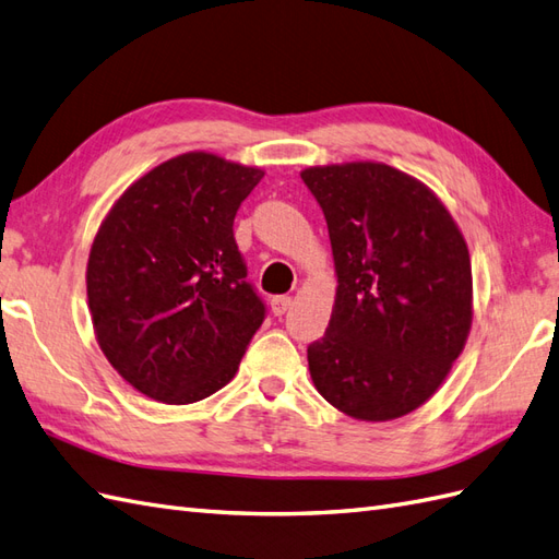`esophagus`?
Listing matches in <instances>:
<instances>
[{
	"label": "esophagus",
	"instance_id": "34e87169",
	"mask_svg": "<svg viewBox=\"0 0 559 559\" xmlns=\"http://www.w3.org/2000/svg\"><path fill=\"white\" fill-rule=\"evenodd\" d=\"M290 305H293V299L288 295H278L271 299V311H274L276 317H283V313L290 309Z\"/></svg>",
	"mask_w": 559,
	"mask_h": 559
}]
</instances>
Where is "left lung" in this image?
<instances>
[{"label":"left lung","instance_id":"obj_1","mask_svg":"<svg viewBox=\"0 0 559 559\" xmlns=\"http://www.w3.org/2000/svg\"><path fill=\"white\" fill-rule=\"evenodd\" d=\"M331 236L337 293L307 347L319 394L356 420L423 406L447 380L472 325L467 242L423 181L384 163L302 169Z\"/></svg>","mask_w":559,"mask_h":559}]
</instances>
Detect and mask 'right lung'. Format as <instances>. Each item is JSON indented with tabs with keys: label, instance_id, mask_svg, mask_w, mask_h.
Here are the masks:
<instances>
[{
	"label": "right lung",
	"instance_id": "1",
	"mask_svg": "<svg viewBox=\"0 0 559 559\" xmlns=\"http://www.w3.org/2000/svg\"><path fill=\"white\" fill-rule=\"evenodd\" d=\"M264 171L191 151L127 189L96 231L87 299L96 342L134 390L195 404L236 376L264 305L234 219Z\"/></svg>",
	"mask_w": 559,
	"mask_h": 559
}]
</instances>
